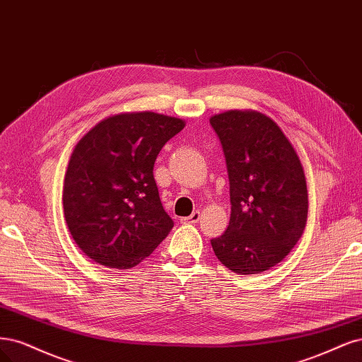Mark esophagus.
<instances>
[{
	"instance_id": "34e87169",
	"label": "esophagus",
	"mask_w": 362,
	"mask_h": 362,
	"mask_svg": "<svg viewBox=\"0 0 362 362\" xmlns=\"http://www.w3.org/2000/svg\"><path fill=\"white\" fill-rule=\"evenodd\" d=\"M198 219H200V212L195 211V212H192L189 216L182 218V223H185V224H195Z\"/></svg>"
}]
</instances>
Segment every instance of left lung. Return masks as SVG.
<instances>
[{
	"label": "left lung",
	"instance_id": "1",
	"mask_svg": "<svg viewBox=\"0 0 362 362\" xmlns=\"http://www.w3.org/2000/svg\"><path fill=\"white\" fill-rule=\"evenodd\" d=\"M226 156L230 223L211 240L218 260L239 275L281 262L307 224L304 168L279 126L257 111L231 110L211 119Z\"/></svg>",
	"mask_w": 362,
	"mask_h": 362
}]
</instances>
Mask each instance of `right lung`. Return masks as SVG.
Listing matches in <instances>:
<instances>
[{
  "mask_svg": "<svg viewBox=\"0 0 362 362\" xmlns=\"http://www.w3.org/2000/svg\"><path fill=\"white\" fill-rule=\"evenodd\" d=\"M185 122L144 111L112 115L75 146L63 207L69 231L87 257L129 269L167 238L174 223L162 207L153 165Z\"/></svg>",
  "mask_w": 362,
  "mask_h": 362,
  "instance_id": "right-lung-1",
  "label": "right lung"
}]
</instances>
